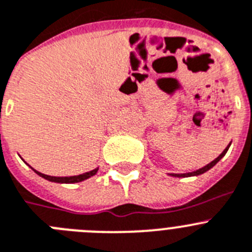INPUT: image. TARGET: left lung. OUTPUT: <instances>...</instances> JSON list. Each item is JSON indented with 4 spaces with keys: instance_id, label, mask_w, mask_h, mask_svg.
<instances>
[{
    "instance_id": "obj_1",
    "label": "left lung",
    "mask_w": 252,
    "mask_h": 252,
    "mask_svg": "<svg viewBox=\"0 0 252 252\" xmlns=\"http://www.w3.org/2000/svg\"><path fill=\"white\" fill-rule=\"evenodd\" d=\"M230 145H231V142H230V144L227 145V147H226V149L223 150V151L221 152L220 155H219V158H216L215 160H214V161H211V162H210V163H207V165H206V166H204V167L198 168V170H196V171H192V172H188V174H168V175H170V176H172V177H190V176H198V175L205 174V172H206V171H209L210 168H212V167H214V166H215L216 163H218L219 161H220L221 158H222L223 156H225V155H226V152H227V150H228V147H230Z\"/></svg>"
}]
</instances>
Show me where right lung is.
<instances>
[{
  "mask_svg": "<svg viewBox=\"0 0 252 252\" xmlns=\"http://www.w3.org/2000/svg\"><path fill=\"white\" fill-rule=\"evenodd\" d=\"M22 160H24V158H22ZM30 167H31V166H30ZM32 170H33V171L36 172V174L38 175V176H41V177H42V179L47 180V181L57 182V184H76V182L85 181V180H87V179H90V177L94 176V175L97 174L98 167L94 168V170H91V171H89V172H85V174L76 175V176H64V177L50 176V175H45V174H42V172H38V171H37V170H34V168H32Z\"/></svg>",
  "mask_w": 252,
  "mask_h": 252,
  "instance_id": "right-lung-1",
  "label": "right lung"
}]
</instances>
